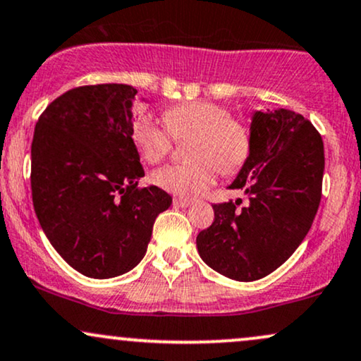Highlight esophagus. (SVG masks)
<instances>
[{
  "mask_svg": "<svg viewBox=\"0 0 361 361\" xmlns=\"http://www.w3.org/2000/svg\"><path fill=\"white\" fill-rule=\"evenodd\" d=\"M173 205L178 208H186V207L192 205V202H190V200H183V198H175L173 200Z\"/></svg>",
  "mask_w": 361,
  "mask_h": 361,
  "instance_id": "34e87169",
  "label": "esophagus"
}]
</instances>
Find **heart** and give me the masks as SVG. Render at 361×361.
<instances>
[{
    "mask_svg": "<svg viewBox=\"0 0 361 361\" xmlns=\"http://www.w3.org/2000/svg\"><path fill=\"white\" fill-rule=\"evenodd\" d=\"M164 130L154 117L141 114L133 123V139L147 163L166 158L173 141H190L186 156L192 163L169 164L154 173L159 188L181 198H197L215 183L216 173L237 175L249 161L254 133L249 123L233 117L227 106L193 101L169 107L163 114Z\"/></svg>",
    "mask_w": 361,
    "mask_h": 361,
    "instance_id": "1",
    "label": "heart"
}]
</instances>
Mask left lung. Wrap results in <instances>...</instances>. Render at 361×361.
<instances>
[{
	"label": "left lung",
	"mask_w": 361,
	"mask_h": 361,
	"mask_svg": "<svg viewBox=\"0 0 361 361\" xmlns=\"http://www.w3.org/2000/svg\"><path fill=\"white\" fill-rule=\"evenodd\" d=\"M250 128L252 154L228 186L244 188L249 205L215 203L214 224L197 237L207 266L242 282L271 274L298 249L318 212L324 171L323 139L306 117L257 111Z\"/></svg>",
	"instance_id": "left-lung-1"
}]
</instances>
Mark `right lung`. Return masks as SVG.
Wrapping results in <instances>:
<instances>
[{
	"mask_svg": "<svg viewBox=\"0 0 361 361\" xmlns=\"http://www.w3.org/2000/svg\"><path fill=\"white\" fill-rule=\"evenodd\" d=\"M136 94L126 84L75 87L35 126V214L65 262L94 279L136 267L156 216L173 202L158 186H137L145 169L133 141Z\"/></svg>",
	"mask_w": 361,
	"mask_h": 361,
	"instance_id": "1",
	"label": "right lung"
}]
</instances>
